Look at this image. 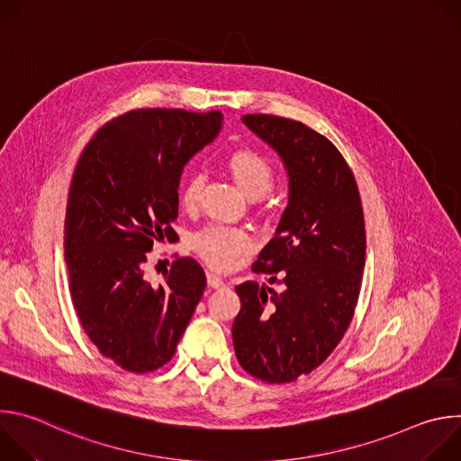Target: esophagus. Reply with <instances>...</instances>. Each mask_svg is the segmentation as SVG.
Wrapping results in <instances>:
<instances>
[{"instance_id":"1","label":"esophagus","mask_w":461,"mask_h":461,"mask_svg":"<svg viewBox=\"0 0 461 461\" xmlns=\"http://www.w3.org/2000/svg\"><path fill=\"white\" fill-rule=\"evenodd\" d=\"M208 285L212 286V288H222L226 283L222 281V277H219V276H215V274H208Z\"/></svg>"}]
</instances>
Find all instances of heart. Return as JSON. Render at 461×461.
Segmentation results:
<instances>
[{
  "label": "heart",
  "instance_id": "obj_1",
  "mask_svg": "<svg viewBox=\"0 0 461 461\" xmlns=\"http://www.w3.org/2000/svg\"><path fill=\"white\" fill-rule=\"evenodd\" d=\"M228 167L248 196H262L274 187L276 169L272 160L257 149H235L228 157ZM206 175L201 169H193L180 191V201L185 208L199 204ZM253 237L246 228L239 226H210L194 237V248L213 268H226L231 262L248 251Z\"/></svg>",
  "mask_w": 461,
  "mask_h": 461
}]
</instances>
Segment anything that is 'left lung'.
Listing matches in <instances>:
<instances>
[{"label": "left lung", "instance_id": "left-lung-1", "mask_svg": "<svg viewBox=\"0 0 461 461\" xmlns=\"http://www.w3.org/2000/svg\"><path fill=\"white\" fill-rule=\"evenodd\" d=\"M242 122L285 160L290 199L251 265L281 288L235 286L233 347L249 375L283 384L315 370L348 330L363 281L365 217L354 173L324 135L276 114Z\"/></svg>", "mask_w": 461, "mask_h": 461}]
</instances>
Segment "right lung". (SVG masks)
I'll list each match as a JSON object with an SVG mask.
<instances>
[{
    "label": "right lung",
    "instance_id": "obj_1",
    "mask_svg": "<svg viewBox=\"0 0 461 461\" xmlns=\"http://www.w3.org/2000/svg\"><path fill=\"white\" fill-rule=\"evenodd\" d=\"M221 122L219 111L133 109L102 125L77 162L63 231L71 301L91 343L127 372L171 361L204 294L191 257H176L160 285L146 265L153 242L178 240L182 167Z\"/></svg>",
    "mask_w": 461,
    "mask_h": 461
}]
</instances>
